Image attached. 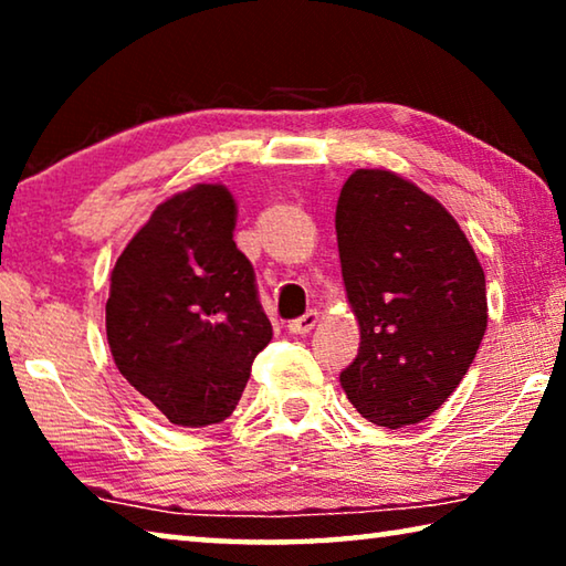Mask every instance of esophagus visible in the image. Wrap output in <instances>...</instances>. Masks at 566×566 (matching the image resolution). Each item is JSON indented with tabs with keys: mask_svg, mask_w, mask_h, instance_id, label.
I'll use <instances>...</instances> for the list:
<instances>
[{
	"mask_svg": "<svg viewBox=\"0 0 566 566\" xmlns=\"http://www.w3.org/2000/svg\"><path fill=\"white\" fill-rule=\"evenodd\" d=\"M317 322H319V314L310 310L306 314H302V317H296L286 324V329H290L292 334H310L314 327H317Z\"/></svg>",
	"mask_w": 566,
	"mask_h": 566,
	"instance_id": "esophagus-1",
	"label": "esophagus"
}]
</instances>
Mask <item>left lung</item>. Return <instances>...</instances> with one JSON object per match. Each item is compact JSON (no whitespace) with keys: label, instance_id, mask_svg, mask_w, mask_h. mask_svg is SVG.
<instances>
[{"label":"left lung","instance_id":"obj_1","mask_svg":"<svg viewBox=\"0 0 566 566\" xmlns=\"http://www.w3.org/2000/svg\"><path fill=\"white\" fill-rule=\"evenodd\" d=\"M337 244L359 354L342 389L371 424H419L459 387L486 329V284L454 217L387 169H357Z\"/></svg>","mask_w":566,"mask_h":566}]
</instances>
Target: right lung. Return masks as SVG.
<instances>
[{
    "label": "right lung",
    "instance_id": "right-lung-1",
    "mask_svg": "<svg viewBox=\"0 0 566 566\" xmlns=\"http://www.w3.org/2000/svg\"><path fill=\"white\" fill-rule=\"evenodd\" d=\"M234 219L222 185L191 187L151 212L112 270L114 364L177 427L232 415L254 357L272 342Z\"/></svg>",
    "mask_w": 566,
    "mask_h": 566
}]
</instances>
